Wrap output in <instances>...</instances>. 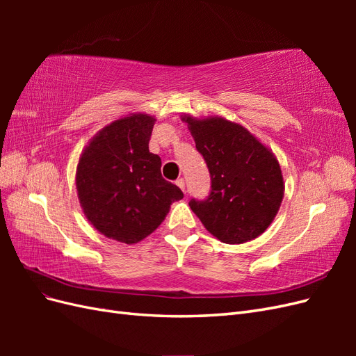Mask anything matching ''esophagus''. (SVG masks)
Listing matches in <instances>:
<instances>
[{
	"label": "esophagus",
	"instance_id": "obj_1",
	"mask_svg": "<svg viewBox=\"0 0 356 356\" xmlns=\"http://www.w3.org/2000/svg\"><path fill=\"white\" fill-rule=\"evenodd\" d=\"M177 186H178L182 191H186V181H184V178H178V179H177Z\"/></svg>",
	"mask_w": 356,
	"mask_h": 356
}]
</instances>
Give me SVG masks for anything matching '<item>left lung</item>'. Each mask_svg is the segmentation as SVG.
Returning <instances> with one entry per match:
<instances>
[{"label": "left lung", "instance_id": "8db88e82", "mask_svg": "<svg viewBox=\"0 0 356 356\" xmlns=\"http://www.w3.org/2000/svg\"><path fill=\"white\" fill-rule=\"evenodd\" d=\"M211 174L207 200L190 208L218 241L239 245L258 238L275 220L284 199L276 156L248 131L224 117L181 115Z\"/></svg>", "mask_w": 356, "mask_h": 356}]
</instances>
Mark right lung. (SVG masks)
I'll list each match as a JSON object with an SVG mask.
<instances>
[{"label": "right lung", "mask_w": 356, "mask_h": 356, "mask_svg": "<svg viewBox=\"0 0 356 356\" xmlns=\"http://www.w3.org/2000/svg\"><path fill=\"white\" fill-rule=\"evenodd\" d=\"M156 118L132 113L96 134L79 159L75 186L86 218L101 234L134 245L163 222L184 197L161 177V160L148 143Z\"/></svg>", "instance_id": "add662e5"}]
</instances>
